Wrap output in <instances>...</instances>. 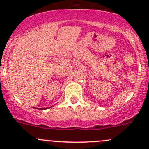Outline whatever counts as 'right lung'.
I'll return each instance as SVG.
<instances>
[{
  "mask_svg": "<svg viewBox=\"0 0 149 149\" xmlns=\"http://www.w3.org/2000/svg\"><path fill=\"white\" fill-rule=\"evenodd\" d=\"M51 107H46V108H41V109H49V108H50Z\"/></svg>",
  "mask_w": 149,
  "mask_h": 149,
  "instance_id": "right-lung-1",
  "label": "right lung"
}]
</instances>
